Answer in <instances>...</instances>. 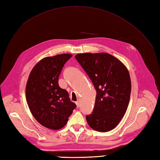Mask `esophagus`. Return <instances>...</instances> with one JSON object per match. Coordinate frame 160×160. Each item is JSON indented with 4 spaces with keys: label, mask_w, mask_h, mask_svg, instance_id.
Listing matches in <instances>:
<instances>
[{
    "label": "esophagus",
    "mask_w": 160,
    "mask_h": 160,
    "mask_svg": "<svg viewBox=\"0 0 160 160\" xmlns=\"http://www.w3.org/2000/svg\"><path fill=\"white\" fill-rule=\"evenodd\" d=\"M76 106H77L78 108L80 107V101H77L76 102Z\"/></svg>",
    "instance_id": "1"
}]
</instances>
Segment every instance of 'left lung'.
Returning <instances> with one entry per match:
<instances>
[{
    "label": "left lung",
    "mask_w": 160,
    "mask_h": 160,
    "mask_svg": "<svg viewBox=\"0 0 160 160\" xmlns=\"http://www.w3.org/2000/svg\"><path fill=\"white\" fill-rule=\"evenodd\" d=\"M75 58L97 93L92 114L86 116L87 123L95 131H109L124 117L129 103L131 82L127 68L107 53H78Z\"/></svg>",
    "instance_id": "obj_1"
}]
</instances>
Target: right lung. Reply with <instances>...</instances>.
I'll list each match as a JSON object with an SVG mask.
<instances>
[{
  "label": "right lung",
  "mask_w": 160,
  "mask_h": 160,
  "mask_svg": "<svg viewBox=\"0 0 160 160\" xmlns=\"http://www.w3.org/2000/svg\"><path fill=\"white\" fill-rule=\"evenodd\" d=\"M72 55L62 53L44 58L30 72L25 88L26 100L33 116L43 127L58 130L66 125L76 104L58 85L64 64Z\"/></svg>",
  "instance_id": "1"
}]
</instances>
